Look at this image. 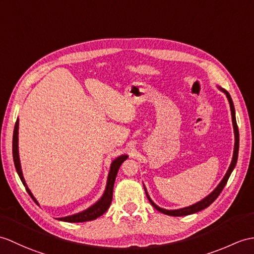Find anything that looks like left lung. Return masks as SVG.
<instances>
[{"label":"left lung","instance_id":"8db88e82","mask_svg":"<svg viewBox=\"0 0 254 254\" xmlns=\"http://www.w3.org/2000/svg\"><path fill=\"white\" fill-rule=\"evenodd\" d=\"M216 87L219 88L221 92H223L225 94L227 99H228V103H229V107H231V114H232V121H233V127H234V136H235V144H234V152H233V158H232V162L229 164L227 172L224 175V178L222 179V181L220 182V184L217 185L213 191H211L207 197H204L203 199L200 200V201L193 203L190 207H185V208H181V209H174V210H168V209H164V208H160L159 205H157L154 201H152L150 196L148 194V191H147L146 187L144 185V190L146 192V196L148 198L149 202L151 203L152 207H154L157 211L161 212L163 214H167V215H171V216H184V215H190V214H193V213H197V212L201 211L205 208H208L209 205L214 201V200L219 197V194L221 193V191L223 190V188L225 187L226 183L229 179V176H231L233 170L236 167V163H237V159H238V150H239V131H238V127H237V122H236V114H235V107H234V103L232 100L231 95H229V93L222 88L221 86L216 85Z\"/></svg>","mask_w":254,"mask_h":254}]
</instances>
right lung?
Wrapping results in <instances>:
<instances>
[{"instance_id":"add662e5","label":"right lung","mask_w":254,"mask_h":254,"mask_svg":"<svg viewBox=\"0 0 254 254\" xmlns=\"http://www.w3.org/2000/svg\"><path fill=\"white\" fill-rule=\"evenodd\" d=\"M18 129H19V119L17 118L16 125H15V127H14V135H13V158H14L15 168H16V171H17V174L19 175L20 181L22 182L23 186L26 187L28 193L30 194L31 198L34 200L35 202L38 203L37 199L34 198L31 190H29V187H28L27 183L25 181V178H23V174H22L20 158H19V147H18ZM127 158H128L127 155H121L119 157H117L115 160L111 162L109 173H108V178H107V183H106V188L104 190V193H103V196L100 197L95 203L92 204L91 207H88L87 209H85L83 211L78 212V213L67 215V216H64V217H57V220L64 221V222H69V223H81V222L93 221V220L97 219V217H99L100 215H103L105 212L109 209L110 203H111V201H113L114 185H115V181H116V176L118 174V171H119V168L122 164V162L127 160Z\"/></svg>"}]
</instances>
